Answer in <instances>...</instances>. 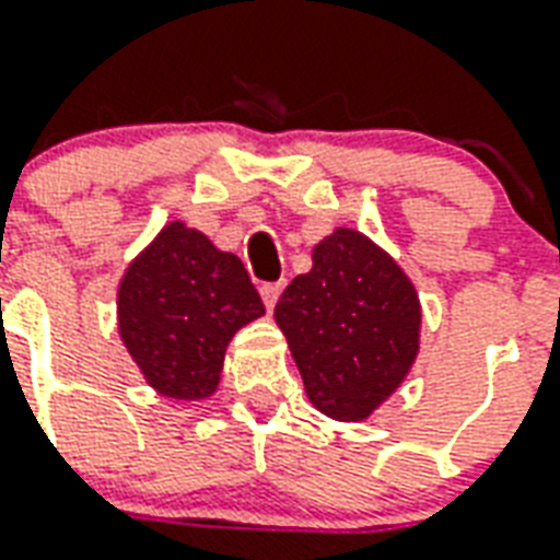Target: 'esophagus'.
I'll return each mask as SVG.
<instances>
[{"label":"esophagus","mask_w":560,"mask_h":560,"mask_svg":"<svg viewBox=\"0 0 560 560\" xmlns=\"http://www.w3.org/2000/svg\"><path fill=\"white\" fill-rule=\"evenodd\" d=\"M279 293H281V284H261V299H264V305H267V311L276 308Z\"/></svg>","instance_id":"obj_1"}]
</instances>
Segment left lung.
I'll use <instances>...</instances> for the list:
<instances>
[{"mask_svg":"<svg viewBox=\"0 0 560 560\" xmlns=\"http://www.w3.org/2000/svg\"><path fill=\"white\" fill-rule=\"evenodd\" d=\"M276 305L305 394L331 420H366L420 352V299L402 267L355 229H335Z\"/></svg>","mask_w":560,"mask_h":560,"instance_id":"obj_1","label":"left lung"}]
</instances>
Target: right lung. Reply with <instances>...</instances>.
Instances as JSON below:
<instances>
[{
  "instance_id": "1",
  "label": "right lung",
  "mask_w": 560,
  "mask_h": 560,
  "mask_svg": "<svg viewBox=\"0 0 560 560\" xmlns=\"http://www.w3.org/2000/svg\"><path fill=\"white\" fill-rule=\"evenodd\" d=\"M264 302L243 261L182 220L128 264L117 290L119 337L149 387L170 399H208L225 347Z\"/></svg>"
}]
</instances>
